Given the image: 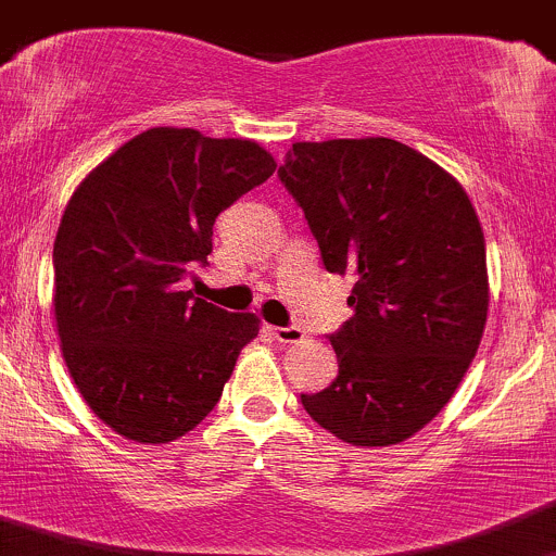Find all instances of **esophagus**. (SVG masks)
Masks as SVG:
<instances>
[{"mask_svg": "<svg viewBox=\"0 0 556 556\" xmlns=\"http://www.w3.org/2000/svg\"><path fill=\"white\" fill-rule=\"evenodd\" d=\"M271 337L282 344H299L304 342L306 333L299 326H271Z\"/></svg>", "mask_w": 556, "mask_h": 556, "instance_id": "34e87169", "label": "esophagus"}]
</instances>
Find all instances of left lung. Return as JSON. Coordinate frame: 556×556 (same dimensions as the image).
Listing matches in <instances>:
<instances>
[{"mask_svg": "<svg viewBox=\"0 0 556 556\" xmlns=\"http://www.w3.org/2000/svg\"><path fill=\"white\" fill-rule=\"evenodd\" d=\"M279 181L326 271L353 277L337 380L301 404L350 445H396L459 388L489 309L486 241L459 181L391 138L293 143Z\"/></svg>", "mask_w": 556, "mask_h": 556, "instance_id": "8db88e82", "label": "left lung"}]
</instances>
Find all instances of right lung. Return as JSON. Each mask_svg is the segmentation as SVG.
Masks as SVG:
<instances>
[{
	"mask_svg": "<svg viewBox=\"0 0 556 556\" xmlns=\"http://www.w3.org/2000/svg\"><path fill=\"white\" fill-rule=\"evenodd\" d=\"M266 149L154 127L97 165L53 241L62 355L102 424L170 443L206 418L241 348L261 331L185 290L212 255L214 219L274 174Z\"/></svg>",
	"mask_w": 556,
	"mask_h": 556,
	"instance_id": "add662e5",
	"label": "right lung"
}]
</instances>
